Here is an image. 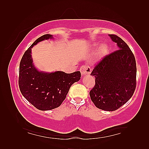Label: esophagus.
Instances as JSON below:
<instances>
[{
  "label": "esophagus",
  "instance_id": "34e87169",
  "mask_svg": "<svg viewBox=\"0 0 149 149\" xmlns=\"http://www.w3.org/2000/svg\"><path fill=\"white\" fill-rule=\"evenodd\" d=\"M80 72L81 73L82 75H86L90 74L91 72V68L89 66L86 65H83L81 66L80 68Z\"/></svg>",
  "mask_w": 149,
  "mask_h": 149
}]
</instances>
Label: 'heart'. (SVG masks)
<instances>
[{
    "label": "heart",
    "instance_id": "obj_1",
    "mask_svg": "<svg viewBox=\"0 0 149 149\" xmlns=\"http://www.w3.org/2000/svg\"><path fill=\"white\" fill-rule=\"evenodd\" d=\"M107 50V47L106 44H102V45H101L100 47H99V52H98V56L101 57L104 56L106 53Z\"/></svg>",
    "mask_w": 149,
    "mask_h": 149
}]
</instances>
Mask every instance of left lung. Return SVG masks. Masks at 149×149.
I'll return each mask as SVG.
<instances>
[{
  "label": "left lung",
  "instance_id": "1",
  "mask_svg": "<svg viewBox=\"0 0 149 149\" xmlns=\"http://www.w3.org/2000/svg\"><path fill=\"white\" fill-rule=\"evenodd\" d=\"M118 50L106 56L95 66L91 75L95 84L90 91L97 107L113 111L131 99L136 86V64L133 53L124 41L109 34Z\"/></svg>",
  "mask_w": 149,
  "mask_h": 149
}]
</instances>
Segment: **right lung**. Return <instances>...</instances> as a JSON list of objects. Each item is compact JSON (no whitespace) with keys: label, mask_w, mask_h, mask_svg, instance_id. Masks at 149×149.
Returning <instances> with one entry per match:
<instances>
[{"label":"right lung","mask_w":149,"mask_h":149,"mask_svg":"<svg viewBox=\"0 0 149 149\" xmlns=\"http://www.w3.org/2000/svg\"><path fill=\"white\" fill-rule=\"evenodd\" d=\"M52 38L49 34L38 38L25 52L19 68L18 84L22 95L36 108L42 111L59 107L66 99L70 88L81 78L79 71L71 74L61 71L45 73L34 67L31 49L38 42Z\"/></svg>","instance_id":"1"}]
</instances>
